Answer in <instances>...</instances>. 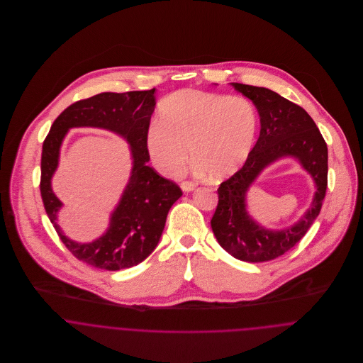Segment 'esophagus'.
Wrapping results in <instances>:
<instances>
[{
    "instance_id": "obj_1",
    "label": "esophagus",
    "mask_w": 363,
    "mask_h": 363,
    "mask_svg": "<svg viewBox=\"0 0 363 363\" xmlns=\"http://www.w3.org/2000/svg\"><path fill=\"white\" fill-rule=\"evenodd\" d=\"M180 187H182V190H183L184 193H190V191H193V190L196 189V183H194V182H183V183L180 184Z\"/></svg>"
}]
</instances>
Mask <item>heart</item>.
<instances>
[{
    "label": "heart",
    "instance_id": "obj_1",
    "mask_svg": "<svg viewBox=\"0 0 363 363\" xmlns=\"http://www.w3.org/2000/svg\"><path fill=\"white\" fill-rule=\"evenodd\" d=\"M257 134V113L243 96L183 89L162 101L147 128V148L157 170L177 176L189 150L199 172L212 179L233 174L246 162Z\"/></svg>",
    "mask_w": 363,
    "mask_h": 363
}]
</instances>
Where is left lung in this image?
Segmentation results:
<instances>
[{"label":"left lung","mask_w":363,"mask_h":363,"mask_svg":"<svg viewBox=\"0 0 363 363\" xmlns=\"http://www.w3.org/2000/svg\"><path fill=\"white\" fill-rule=\"evenodd\" d=\"M232 86L257 107L261 130L243 167L220 183L211 228L218 243L235 259L262 262L291 250L318 216L327 190L328 151L305 108L267 88L238 82H232ZM284 157H294L301 163L311 174L316 193L311 208L295 225L274 231L252 219L245 196L259 173Z\"/></svg>","instance_id":"left-lung-1"}]
</instances>
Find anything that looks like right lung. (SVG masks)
I'll list each match as a JSON object with an SVG mask.
<instances>
[{
  "mask_svg": "<svg viewBox=\"0 0 363 363\" xmlns=\"http://www.w3.org/2000/svg\"><path fill=\"white\" fill-rule=\"evenodd\" d=\"M155 88L125 94L104 92L68 106L52 123L43 143L40 194L61 242L84 262L107 271L134 267L155 250L170 207L182 197L180 187L159 176L150 162L147 128L155 108ZM95 126L123 136L130 145L133 169L122 199L111 216L104 235L91 244L67 238L57 224L62 203L52 193L51 177L57 165L59 148L69 128Z\"/></svg>",
  "mask_w": 363,
  "mask_h": 363,
  "instance_id": "right-lung-1",
  "label": "right lung"
}]
</instances>
